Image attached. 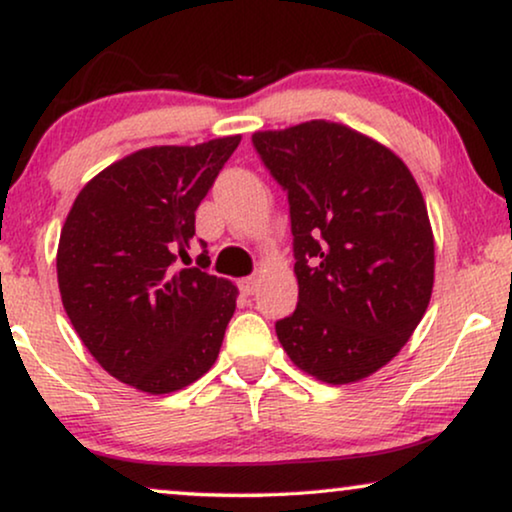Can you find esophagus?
<instances>
[{
  "instance_id": "esophagus-1",
  "label": "esophagus",
  "mask_w": 512,
  "mask_h": 512,
  "mask_svg": "<svg viewBox=\"0 0 512 512\" xmlns=\"http://www.w3.org/2000/svg\"><path fill=\"white\" fill-rule=\"evenodd\" d=\"M237 286H240V291L244 293V296H254L256 289H258V279L256 277H244L237 282Z\"/></svg>"
}]
</instances>
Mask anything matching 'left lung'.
<instances>
[{
	"instance_id": "left-lung-1",
	"label": "left lung",
	"mask_w": 512,
	"mask_h": 512,
	"mask_svg": "<svg viewBox=\"0 0 512 512\" xmlns=\"http://www.w3.org/2000/svg\"><path fill=\"white\" fill-rule=\"evenodd\" d=\"M289 191L298 307L275 331L293 366L352 384L401 352L429 307L436 247L408 165L342 123L254 132Z\"/></svg>"
}]
</instances>
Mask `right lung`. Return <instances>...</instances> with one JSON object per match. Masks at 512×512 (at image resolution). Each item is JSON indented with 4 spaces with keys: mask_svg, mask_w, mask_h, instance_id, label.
<instances>
[{
    "mask_svg": "<svg viewBox=\"0 0 512 512\" xmlns=\"http://www.w3.org/2000/svg\"><path fill=\"white\" fill-rule=\"evenodd\" d=\"M242 135L149 146L95 174L69 209L58 286L74 331L111 377L172 394L214 366L237 286L202 268L177 270L195 209Z\"/></svg>",
    "mask_w": 512,
    "mask_h": 512,
    "instance_id": "right-lung-1",
    "label": "right lung"
}]
</instances>
